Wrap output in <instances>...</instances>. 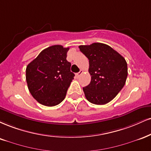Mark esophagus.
<instances>
[{"instance_id":"obj_1","label":"esophagus","mask_w":151,"mask_h":151,"mask_svg":"<svg viewBox=\"0 0 151 151\" xmlns=\"http://www.w3.org/2000/svg\"><path fill=\"white\" fill-rule=\"evenodd\" d=\"M82 73H83V71L81 70L80 72H78V73L76 74V76H77V78H79L81 75V74H82Z\"/></svg>"}]
</instances>
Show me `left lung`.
<instances>
[{
  "label": "left lung",
  "instance_id": "left-lung-1",
  "mask_svg": "<svg viewBox=\"0 0 151 151\" xmlns=\"http://www.w3.org/2000/svg\"><path fill=\"white\" fill-rule=\"evenodd\" d=\"M79 48L89 60L91 79L83 88L85 96L93 104H106L124 87L128 74L127 63L119 52L104 43H93Z\"/></svg>",
  "mask_w": 151,
  "mask_h": 151
}]
</instances>
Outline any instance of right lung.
Listing matches in <instances>:
<instances>
[{
	"mask_svg": "<svg viewBox=\"0 0 151 151\" xmlns=\"http://www.w3.org/2000/svg\"><path fill=\"white\" fill-rule=\"evenodd\" d=\"M70 48L55 45L42 50L27 65L26 80L32 96L39 103L55 106L66 96L74 74L67 60Z\"/></svg>",
	"mask_w": 151,
	"mask_h": 151,
	"instance_id": "right-lung-1",
	"label": "right lung"
}]
</instances>
